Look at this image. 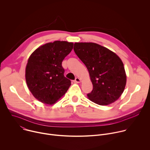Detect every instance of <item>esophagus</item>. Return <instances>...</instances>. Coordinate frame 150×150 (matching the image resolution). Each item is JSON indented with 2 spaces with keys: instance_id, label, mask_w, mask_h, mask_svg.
<instances>
[{
  "instance_id": "34e87169",
  "label": "esophagus",
  "mask_w": 150,
  "mask_h": 150,
  "mask_svg": "<svg viewBox=\"0 0 150 150\" xmlns=\"http://www.w3.org/2000/svg\"><path fill=\"white\" fill-rule=\"evenodd\" d=\"M74 82H76V83H79L81 82V79L79 78H76L74 80Z\"/></svg>"
}]
</instances>
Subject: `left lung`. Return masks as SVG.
Returning a JSON list of instances; mask_svg holds the SVG:
<instances>
[{
    "label": "left lung",
    "instance_id": "1",
    "mask_svg": "<svg viewBox=\"0 0 150 150\" xmlns=\"http://www.w3.org/2000/svg\"><path fill=\"white\" fill-rule=\"evenodd\" d=\"M74 50L90 74L93 89L87 94L93 102L105 105L116 101L126 82L123 63L115 53L94 42H75Z\"/></svg>",
    "mask_w": 150,
    "mask_h": 150
}]
</instances>
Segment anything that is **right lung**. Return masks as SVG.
Masks as SVG:
<instances>
[{
	"label": "right lung",
	"instance_id": "1",
	"mask_svg": "<svg viewBox=\"0 0 150 150\" xmlns=\"http://www.w3.org/2000/svg\"><path fill=\"white\" fill-rule=\"evenodd\" d=\"M73 42L55 41L37 49L25 69L27 86L38 101L53 104L68 91L71 81L64 76L62 62L72 51Z\"/></svg>",
	"mask_w": 150,
	"mask_h": 150
}]
</instances>
